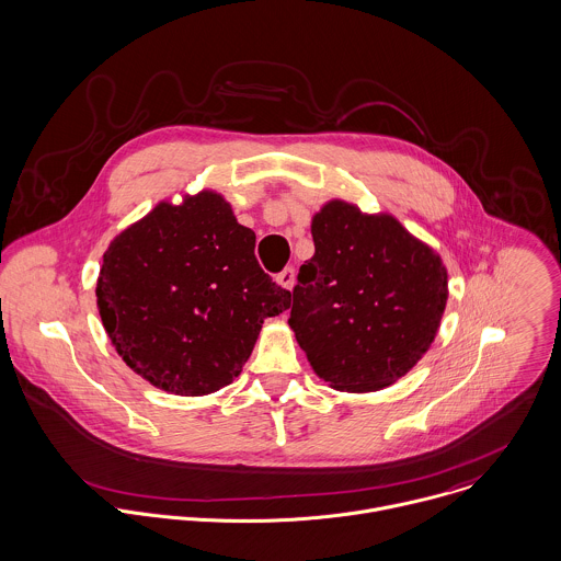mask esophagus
Here are the masks:
<instances>
[{
  "label": "esophagus",
  "instance_id": "34e87169",
  "mask_svg": "<svg viewBox=\"0 0 561 561\" xmlns=\"http://www.w3.org/2000/svg\"><path fill=\"white\" fill-rule=\"evenodd\" d=\"M275 279H277V284H279L282 288L293 290V286H295V268H293V266H286Z\"/></svg>",
  "mask_w": 561,
  "mask_h": 561
}]
</instances>
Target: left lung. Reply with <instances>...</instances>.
<instances>
[{
  "label": "left lung",
  "instance_id": "1",
  "mask_svg": "<svg viewBox=\"0 0 561 561\" xmlns=\"http://www.w3.org/2000/svg\"><path fill=\"white\" fill-rule=\"evenodd\" d=\"M312 238L288 319L299 346L336 390L392 386L438 334L448 299L440 255L392 215L342 199L312 217Z\"/></svg>",
  "mask_w": 561,
  "mask_h": 561
}]
</instances>
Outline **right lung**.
Returning <instances> with one entry per match:
<instances>
[{
	"mask_svg": "<svg viewBox=\"0 0 561 561\" xmlns=\"http://www.w3.org/2000/svg\"><path fill=\"white\" fill-rule=\"evenodd\" d=\"M224 195L160 202L104 253L98 308L123 362L151 386L202 397L240 375L262 323L290 308Z\"/></svg>",
	"mask_w": 561,
	"mask_h": 561,
	"instance_id": "1",
	"label": "right lung"
}]
</instances>
